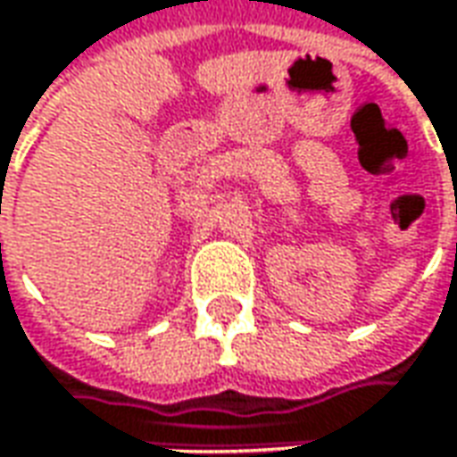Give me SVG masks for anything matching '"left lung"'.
<instances>
[{"label":"left lung","mask_w":457,"mask_h":457,"mask_svg":"<svg viewBox=\"0 0 457 457\" xmlns=\"http://www.w3.org/2000/svg\"><path fill=\"white\" fill-rule=\"evenodd\" d=\"M455 253H457V245H455Z\"/></svg>","instance_id":"1"}]
</instances>
